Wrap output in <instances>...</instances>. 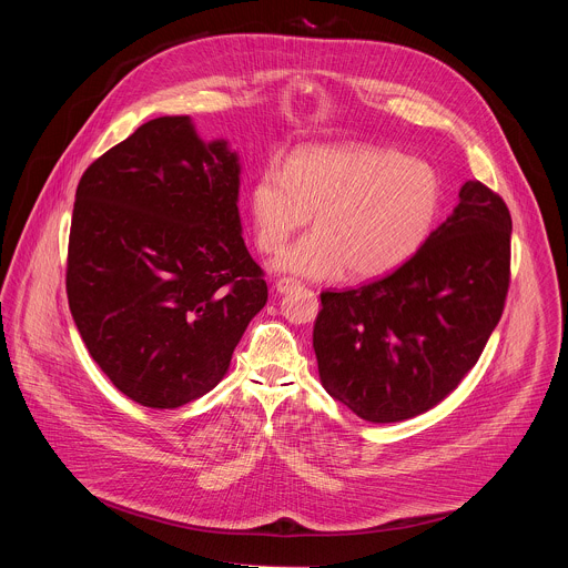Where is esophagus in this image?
<instances>
[{
  "instance_id": "esophagus-1",
  "label": "esophagus",
  "mask_w": 568,
  "mask_h": 568,
  "mask_svg": "<svg viewBox=\"0 0 568 568\" xmlns=\"http://www.w3.org/2000/svg\"><path fill=\"white\" fill-rule=\"evenodd\" d=\"M298 287H301V283L296 278H290V276L276 281V292L278 294H290L292 290H298Z\"/></svg>"
}]
</instances>
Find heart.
<instances>
[{
	"instance_id": "1",
	"label": "heart",
	"mask_w": 568,
	"mask_h": 568,
	"mask_svg": "<svg viewBox=\"0 0 568 568\" xmlns=\"http://www.w3.org/2000/svg\"><path fill=\"white\" fill-rule=\"evenodd\" d=\"M443 200L436 169L393 148L344 143L296 152L287 171L270 164L252 191L256 245L281 252L310 222V233L276 267L312 281H368L409 263L429 240Z\"/></svg>"
}]
</instances>
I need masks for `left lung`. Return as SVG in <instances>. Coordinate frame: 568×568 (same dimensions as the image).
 <instances>
[{
    "label": "left lung",
    "mask_w": 568,
    "mask_h": 568,
    "mask_svg": "<svg viewBox=\"0 0 568 568\" xmlns=\"http://www.w3.org/2000/svg\"><path fill=\"white\" fill-rule=\"evenodd\" d=\"M506 202L465 182L454 213L393 274L321 292L318 377L368 423H399L443 402L478 362L510 285Z\"/></svg>",
    "instance_id": "left-lung-1"
}]
</instances>
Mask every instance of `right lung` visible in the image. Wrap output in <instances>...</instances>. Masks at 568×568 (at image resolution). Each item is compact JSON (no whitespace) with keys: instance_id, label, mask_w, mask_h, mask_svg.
<instances>
[{"instance_id":"1","label":"right lung","mask_w":568,"mask_h":568,"mask_svg":"<svg viewBox=\"0 0 568 568\" xmlns=\"http://www.w3.org/2000/svg\"><path fill=\"white\" fill-rule=\"evenodd\" d=\"M240 161L189 116L143 123L80 178L67 298L92 359L130 399L209 393L267 303L237 213Z\"/></svg>"}]
</instances>
